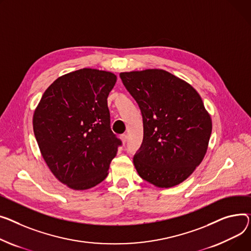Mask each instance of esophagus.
I'll use <instances>...</instances> for the list:
<instances>
[{
	"label": "esophagus",
	"mask_w": 251,
	"mask_h": 251,
	"mask_svg": "<svg viewBox=\"0 0 251 251\" xmlns=\"http://www.w3.org/2000/svg\"><path fill=\"white\" fill-rule=\"evenodd\" d=\"M120 139H121V141H122L123 143H126V141H127V135H126V134H122V135L120 136Z\"/></svg>",
	"instance_id": "esophagus-1"
}]
</instances>
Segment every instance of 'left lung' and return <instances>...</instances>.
I'll list each match as a JSON object with an SVG mask.
<instances>
[{"mask_svg": "<svg viewBox=\"0 0 251 251\" xmlns=\"http://www.w3.org/2000/svg\"><path fill=\"white\" fill-rule=\"evenodd\" d=\"M120 77L143 117V145L133 159L139 176L161 189L179 185L208 150L212 119L201 96L160 69L125 72Z\"/></svg>", "mask_w": 251, "mask_h": 251, "instance_id": "8db88e82", "label": "left lung"}]
</instances>
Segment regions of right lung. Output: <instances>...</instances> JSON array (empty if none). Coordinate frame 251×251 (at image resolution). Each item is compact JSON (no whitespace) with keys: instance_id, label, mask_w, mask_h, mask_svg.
<instances>
[{"instance_id":"1","label":"right lung","mask_w":251,"mask_h":251,"mask_svg":"<svg viewBox=\"0 0 251 251\" xmlns=\"http://www.w3.org/2000/svg\"><path fill=\"white\" fill-rule=\"evenodd\" d=\"M117 81L111 72L81 69L57 77L33 115V131L53 176L75 191L91 189L109 174L121 144L110 128L107 99Z\"/></svg>"}]
</instances>
